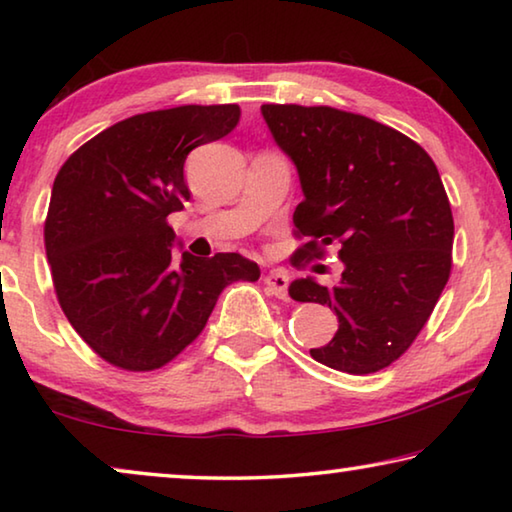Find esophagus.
I'll list each match as a JSON object with an SVG mask.
<instances>
[{
    "label": "esophagus",
    "mask_w": 512,
    "mask_h": 512,
    "mask_svg": "<svg viewBox=\"0 0 512 512\" xmlns=\"http://www.w3.org/2000/svg\"><path fill=\"white\" fill-rule=\"evenodd\" d=\"M264 284H266V289L271 291L275 298H287V293H289V275L284 273V271L266 273Z\"/></svg>",
    "instance_id": "1"
}]
</instances>
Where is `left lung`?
<instances>
[{"instance_id":"8db88e82","label":"left lung","mask_w":512,"mask_h":512,"mask_svg":"<svg viewBox=\"0 0 512 512\" xmlns=\"http://www.w3.org/2000/svg\"><path fill=\"white\" fill-rule=\"evenodd\" d=\"M262 115L305 196L293 225L309 241L293 262L341 246L334 287L311 275L289 287L293 300L327 305L339 318L334 339L311 357L350 375L391 366L452 271L454 219L436 164L400 131L354 112L266 103Z\"/></svg>"}]
</instances>
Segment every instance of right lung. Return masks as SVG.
Wrapping results in <instances>:
<instances>
[{
  "label": "right lung",
  "instance_id": "obj_1",
  "mask_svg": "<svg viewBox=\"0 0 512 512\" xmlns=\"http://www.w3.org/2000/svg\"><path fill=\"white\" fill-rule=\"evenodd\" d=\"M239 115L235 103L144 112L60 167L45 221L51 277L69 323L112 366H164L203 332L230 282L259 280L239 253L189 255L167 221L192 196L189 151L228 135Z\"/></svg>",
  "mask_w": 512,
  "mask_h": 512
}]
</instances>
